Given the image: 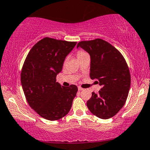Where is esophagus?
<instances>
[{
	"label": "esophagus",
	"instance_id": "obj_1",
	"mask_svg": "<svg viewBox=\"0 0 150 150\" xmlns=\"http://www.w3.org/2000/svg\"><path fill=\"white\" fill-rule=\"evenodd\" d=\"M83 90V88H82L81 87H80V86H79V87H78V90H79V91H81V90Z\"/></svg>",
	"mask_w": 150,
	"mask_h": 150
}]
</instances>
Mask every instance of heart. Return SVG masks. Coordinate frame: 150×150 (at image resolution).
Instances as JSON below:
<instances>
[{
    "label": "heart",
    "instance_id": "b5f03b06",
    "mask_svg": "<svg viewBox=\"0 0 150 150\" xmlns=\"http://www.w3.org/2000/svg\"><path fill=\"white\" fill-rule=\"evenodd\" d=\"M88 54L87 53H86V52L83 51V50H79V51L77 52V58H81V57H83L85 56V55Z\"/></svg>",
    "mask_w": 150,
    "mask_h": 150
}]
</instances>
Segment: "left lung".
<instances>
[{"label": "left lung", "mask_w": 150, "mask_h": 150, "mask_svg": "<svg viewBox=\"0 0 150 150\" xmlns=\"http://www.w3.org/2000/svg\"><path fill=\"white\" fill-rule=\"evenodd\" d=\"M90 56L92 79L101 86L98 94L92 92L87 107L92 114L109 119L118 113L125 104L130 87V74L122 54L108 42L101 39L79 42Z\"/></svg>", "instance_id": "obj_1"}]
</instances>
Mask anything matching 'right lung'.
I'll use <instances>...</instances> for the list:
<instances>
[{
  "label": "right lung",
  "mask_w": 150,
  "mask_h": 150,
  "mask_svg": "<svg viewBox=\"0 0 150 150\" xmlns=\"http://www.w3.org/2000/svg\"><path fill=\"white\" fill-rule=\"evenodd\" d=\"M77 42L45 37L30 50L23 64L21 83L30 107L40 116L54 121L69 112L77 92L75 85L56 82L67 55Z\"/></svg>",
  "instance_id": "right-lung-1"
}]
</instances>
